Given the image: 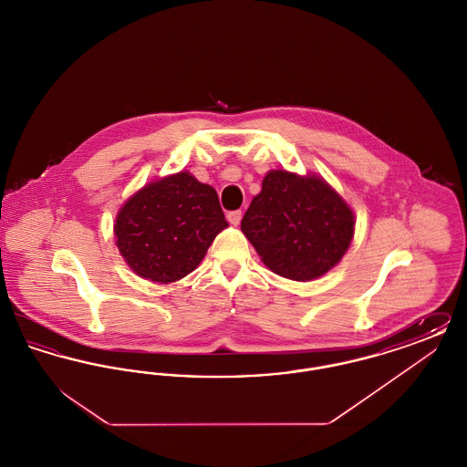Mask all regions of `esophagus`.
<instances>
[{"instance_id": "34e87169", "label": "esophagus", "mask_w": 467, "mask_h": 467, "mask_svg": "<svg viewBox=\"0 0 467 467\" xmlns=\"http://www.w3.org/2000/svg\"><path fill=\"white\" fill-rule=\"evenodd\" d=\"M242 210H234V212H229L227 213V221L229 223H233V225H238L240 223V221H242Z\"/></svg>"}]
</instances>
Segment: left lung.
<instances>
[{
  "mask_svg": "<svg viewBox=\"0 0 467 467\" xmlns=\"http://www.w3.org/2000/svg\"><path fill=\"white\" fill-rule=\"evenodd\" d=\"M354 213L320 178L269 171L242 231L276 275L308 282L336 266L354 236Z\"/></svg>",
  "mask_w": 467,
  "mask_h": 467,
  "instance_id": "1",
  "label": "left lung"
}]
</instances>
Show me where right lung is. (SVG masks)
Wrapping results in <instances>:
<instances>
[{
  "instance_id": "right-lung-1",
  "label": "right lung",
  "mask_w": 467,
  "mask_h": 467,
  "mask_svg": "<svg viewBox=\"0 0 467 467\" xmlns=\"http://www.w3.org/2000/svg\"><path fill=\"white\" fill-rule=\"evenodd\" d=\"M223 227L215 189L180 171L149 183L120 208L115 238L138 276L170 284L198 267Z\"/></svg>"
}]
</instances>
